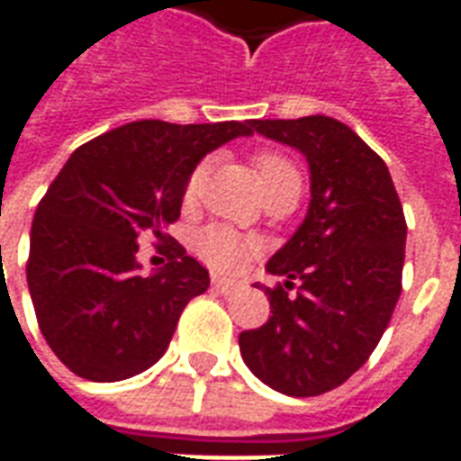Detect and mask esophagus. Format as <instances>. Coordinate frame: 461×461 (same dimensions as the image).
<instances>
[{"mask_svg":"<svg viewBox=\"0 0 461 461\" xmlns=\"http://www.w3.org/2000/svg\"><path fill=\"white\" fill-rule=\"evenodd\" d=\"M212 286H214V291H220V294H234V291L240 289V284L237 281H230V279H221V276H214L212 279Z\"/></svg>","mask_w":461,"mask_h":461,"instance_id":"34e87169","label":"esophagus"}]
</instances>
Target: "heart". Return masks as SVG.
I'll list each match as a JSON object with an SVG mask.
<instances>
[{"label": "heart", "mask_w": 461, "mask_h": 461, "mask_svg": "<svg viewBox=\"0 0 461 461\" xmlns=\"http://www.w3.org/2000/svg\"><path fill=\"white\" fill-rule=\"evenodd\" d=\"M254 170H257V177H259L261 192H269L274 187H279V185H301V175L296 170V165L281 152H259L254 158ZM202 177H204V165H197L190 172L187 185H185V200H194V194H197L202 185ZM194 249L214 269L237 271L244 267V261L249 257L251 244L247 240H241L240 234H234V231L210 227V230L197 234Z\"/></svg>", "instance_id": "1"}]
</instances>
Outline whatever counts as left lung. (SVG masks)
Here are the masks:
<instances>
[{
  "label": "left lung",
  "instance_id": "8db88e82",
  "mask_svg": "<svg viewBox=\"0 0 461 461\" xmlns=\"http://www.w3.org/2000/svg\"><path fill=\"white\" fill-rule=\"evenodd\" d=\"M309 162L306 220L267 264L281 276L271 316L244 330L240 350L261 383L291 397L346 383L383 339L402 291L407 224L383 158L329 115L251 121ZM299 285L296 294H289Z\"/></svg>",
  "mask_w": 461,
  "mask_h": 461
}]
</instances>
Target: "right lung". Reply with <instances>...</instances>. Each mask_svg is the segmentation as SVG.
Segmentation results:
<instances>
[{
  "label": "right lung",
  "instance_id": "1",
  "mask_svg": "<svg viewBox=\"0 0 461 461\" xmlns=\"http://www.w3.org/2000/svg\"><path fill=\"white\" fill-rule=\"evenodd\" d=\"M251 132V121H135L68 158L36 207L26 281L39 329L71 373L115 383L160 360L210 274L170 240L167 264L142 276L138 240H167L197 162Z\"/></svg>",
  "mask_w": 461,
  "mask_h": 461
}]
</instances>
